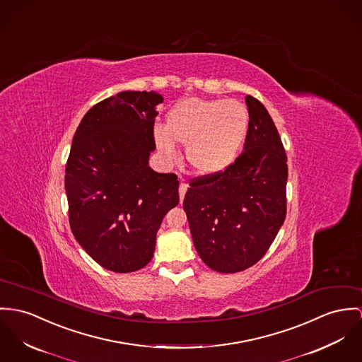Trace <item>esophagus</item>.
I'll list each match as a JSON object with an SVG mask.
<instances>
[{
  "mask_svg": "<svg viewBox=\"0 0 362 362\" xmlns=\"http://www.w3.org/2000/svg\"><path fill=\"white\" fill-rule=\"evenodd\" d=\"M186 192H187V185H186L185 182H182L180 186H179V198H180V202L185 199Z\"/></svg>",
  "mask_w": 362,
  "mask_h": 362,
  "instance_id": "esophagus-1",
  "label": "esophagus"
}]
</instances>
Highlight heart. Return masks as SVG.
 I'll return each instance as SVG.
<instances>
[{"label":"heart","instance_id":"1","mask_svg":"<svg viewBox=\"0 0 362 362\" xmlns=\"http://www.w3.org/2000/svg\"><path fill=\"white\" fill-rule=\"evenodd\" d=\"M250 127L247 107L233 99L189 98L156 125L154 141L168 160L177 158L175 139L187 144V161L201 175H218L237 158Z\"/></svg>","mask_w":362,"mask_h":362}]
</instances>
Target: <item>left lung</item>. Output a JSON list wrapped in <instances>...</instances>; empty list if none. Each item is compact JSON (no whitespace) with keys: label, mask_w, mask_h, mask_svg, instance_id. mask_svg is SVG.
Here are the masks:
<instances>
[{"label":"left lung","mask_w":362,"mask_h":362,"mask_svg":"<svg viewBox=\"0 0 362 362\" xmlns=\"http://www.w3.org/2000/svg\"><path fill=\"white\" fill-rule=\"evenodd\" d=\"M244 151L218 175L190 180L183 208L195 250L219 273L244 272L273 244L286 215V154L266 107L247 95Z\"/></svg>","instance_id":"1"}]
</instances>
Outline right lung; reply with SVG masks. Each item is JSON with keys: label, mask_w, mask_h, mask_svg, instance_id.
Masks as SVG:
<instances>
[{"label": "right lung", "mask_w": 362, "mask_h": 362, "mask_svg": "<svg viewBox=\"0 0 362 362\" xmlns=\"http://www.w3.org/2000/svg\"><path fill=\"white\" fill-rule=\"evenodd\" d=\"M156 92L125 90L83 115L66 164L71 231L85 252L114 273L143 269L168 211L179 204L175 173L148 167L156 148Z\"/></svg>", "instance_id": "right-lung-1"}]
</instances>
